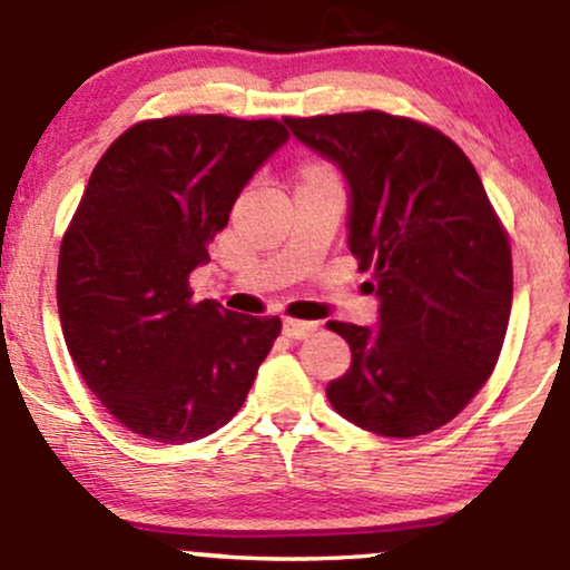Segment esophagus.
I'll use <instances>...</instances> for the list:
<instances>
[{
    "mask_svg": "<svg viewBox=\"0 0 570 570\" xmlns=\"http://www.w3.org/2000/svg\"><path fill=\"white\" fill-rule=\"evenodd\" d=\"M316 330H318L316 322H297V318H286L284 322V335L292 340H307Z\"/></svg>",
    "mask_w": 570,
    "mask_h": 570,
    "instance_id": "esophagus-1",
    "label": "esophagus"
}]
</instances>
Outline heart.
Wrapping results in <instances>:
<instances>
[{"instance_id":"obj_1","label":"heart","mask_w":570,"mask_h":570,"mask_svg":"<svg viewBox=\"0 0 570 570\" xmlns=\"http://www.w3.org/2000/svg\"><path fill=\"white\" fill-rule=\"evenodd\" d=\"M307 174H326V171H322V168H311V171Z\"/></svg>"}]
</instances>
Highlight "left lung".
I'll return each mask as SVG.
<instances>
[{
    "mask_svg": "<svg viewBox=\"0 0 570 570\" xmlns=\"http://www.w3.org/2000/svg\"><path fill=\"white\" fill-rule=\"evenodd\" d=\"M348 185V248L372 273L377 326L330 322L351 367L332 407L381 436H421L472 402L512 311V248L466 155L436 128L385 112L286 117Z\"/></svg>",
    "mask_w": 570,
    "mask_h": 570,
    "instance_id": "obj_1",
    "label": "left lung"
}]
</instances>
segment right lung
<instances>
[{
	"mask_svg": "<svg viewBox=\"0 0 570 570\" xmlns=\"http://www.w3.org/2000/svg\"><path fill=\"white\" fill-rule=\"evenodd\" d=\"M286 139L278 120L163 117L128 128L90 174L58 254L61 330L88 389L144 440L225 426L278 337V316L195 303L189 273Z\"/></svg>",
	"mask_w": 570,
	"mask_h": 570,
	"instance_id": "add662e5",
	"label": "right lung"
}]
</instances>
